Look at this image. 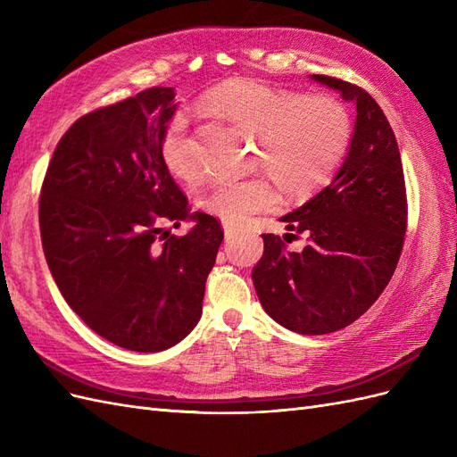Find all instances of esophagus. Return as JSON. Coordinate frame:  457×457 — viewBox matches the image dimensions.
Listing matches in <instances>:
<instances>
[{
    "label": "esophagus",
    "mask_w": 457,
    "mask_h": 457,
    "mask_svg": "<svg viewBox=\"0 0 457 457\" xmlns=\"http://www.w3.org/2000/svg\"><path fill=\"white\" fill-rule=\"evenodd\" d=\"M238 232H240V228H238V227H234V225H230V223H225V237H227V240H230V238L237 237Z\"/></svg>",
    "instance_id": "esophagus-1"
}]
</instances>
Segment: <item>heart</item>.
I'll return each instance as SVG.
<instances>
[{
    "label": "heart",
    "instance_id": "b5f03b06",
    "mask_svg": "<svg viewBox=\"0 0 457 457\" xmlns=\"http://www.w3.org/2000/svg\"><path fill=\"white\" fill-rule=\"evenodd\" d=\"M204 103L259 137L255 163L267 168L289 196H311L322 188L351 148V116L334 96H305L255 79H234L207 93ZM158 150L171 175L185 183L200 179L204 165L185 112H175L165 121ZM276 202L278 196L269 179L252 177L217 183L204 205L225 223L240 225Z\"/></svg>",
    "mask_w": 457,
    "mask_h": 457
}]
</instances>
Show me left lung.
I'll return each mask as SVG.
<instances>
[{
	"mask_svg": "<svg viewBox=\"0 0 457 457\" xmlns=\"http://www.w3.org/2000/svg\"><path fill=\"white\" fill-rule=\"evenodd\" d=\"M312 79L356 103L349 154L329 187L282 217L305 234L303 252L262 234L265 252L252 278L262 309L284 328L324 336L358 320L398 265L408 227L406 183L395 133L373 96L345 79Z\"/></svg>",
	"mask_w": 457,
	"mask_h": 457,
	"instance_id": "1",
	"label": "left lung"
}]
</instances>
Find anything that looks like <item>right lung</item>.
<instances>
[{"instance_id": "1", "label": "right lung", "mask_w": 457, "mask_h": 457, "mask_svg": "<svg viewBox=\"0 0 457 457\" xmlns=\"http://www.w3.org/2000/svg\"><path fill=\"white\" fill-rule=\"evenodd\" d=\"M171 87H148L95 108L68 129L47 165L39 232L49 270L71 309L118 347H173L202 316L223 228L190 213L160 158ZM196 218L185 237L170 224Z\"/></svg>"}]
</instances>
